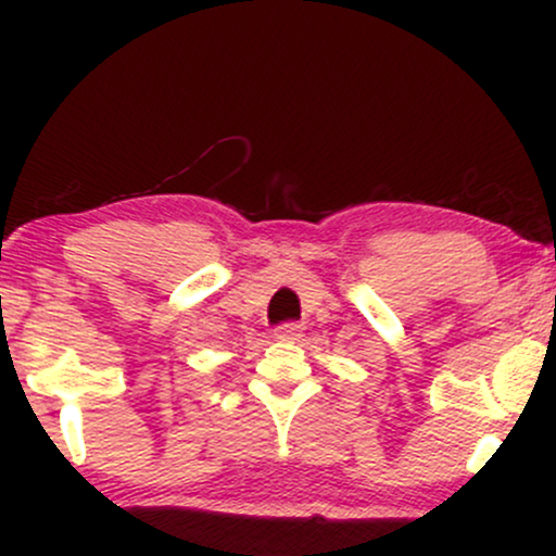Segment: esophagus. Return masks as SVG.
<instances>
[{
    "label": "esophagus",
    "mask_w": 556,
    "mask_h": 556,
    "mask_svg": "<svg viewBox=\"0 0 556 556\" xmlns=\"http://www.w3.org/2000/svg\"><path fill=\"white\" fill-rule=\"evenodd\" d=\"M274 334H277V340H300V337H303V324L285 321L274 329Z\"/></svg>",
    "instance_id": "esophagus-1"
}]
</instances>
